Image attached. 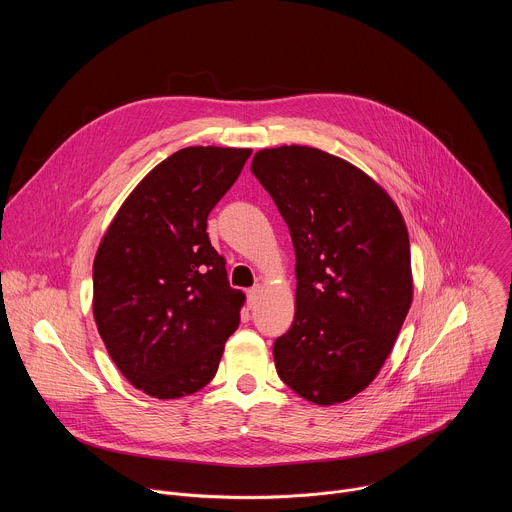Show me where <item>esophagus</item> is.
<instances>
[{
  "instance_id": "obj_1",
  "label": "esophagus",
  "mask_w": 512,
  "mask_h": 512,
  "mask_svg": "<svg viewBox=\"0 0 512 512\" xmlns=\"http://www.w3.org/2000/svg\"><path fill=\"white\" fill-rule=\"evenodd\" d=\"M261 291H263V287H261V285H255V287H251V289L247 291V304H249V308H255V306L259 304Z\"/></svg>"
}]
</instances>
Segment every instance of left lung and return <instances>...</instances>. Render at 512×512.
Instances as JSON below:
<instances>
[{
  "instance_id": "1",
  "label": "left lung",
  "mask_w": 512,
  "mask_h": 512,
  "mask_svg": "<svg viewBox=\"0 0 512 512\" xmlns=\"http://www.w3.org/2000/svg\"><path fill=\"white\" fill-rule=\"evenodd\" d=\"M251 172L296 249V314L275 340L279 379L328 407L367 389L413 302L409 233L387 190L308 145L259 150Z\"/></svg>"
}]
</instances>
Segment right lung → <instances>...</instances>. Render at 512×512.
Wrapping results in <instances>:
<instances>
[{"label":"right lung","mask_w":512,"mask_h":512,"mask_svg":"<svg viewBox=\"0 0 512 512\" xmlns=\"http://www.w3.org/2000/svg\"><path fill=\"white\" fill-rule=\"evenodd\" d=\"M249 148H184L125 198L93 263V316L121 375L180 399L216 375L245 294L229 285L206 218L239 178Z\"/></svg>","instance_id":"add662e5"}]
</instances>
